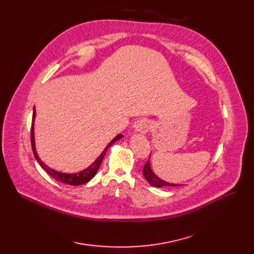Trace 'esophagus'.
Returning <instances> with one entry per match:
<instances>
[{
  "label": "esophagus",
  "instance_id": "34e87169",
  "mask_svg": "<svg viewBox=\"0 0 254 254\" xmlns=\"http://www.w3.org/2000/svg\"><path fill=\"white\" fill-rule=\"evenodd\" d=\"M134 132L147 133L151 128V122L148 119H139L132 126Z\"/></svg>",
  "mask_w": 254,
  "mask_h": 254
}]
</instances>
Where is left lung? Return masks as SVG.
<instances>
[{
    "label": "left lung",
    "mask_w": 254,
    "mask_h": 254,
    "mask_svg": "<svg viewBox=\"0 0 254 254\" xmlns=\"http://www.w3.org/2000/svg\"><path fill=\"white\" fill-rule=\"evenodd\" d=\"M151 155H150V158H149V161L148 163L143 166V169H142V174L144 176V178H146V180L148 181V183L154 187H157V188H163V187H177V186H181L179 184H173V183H169V182H166V181L160 179L152 170L151 168Z\"/></svg>",
    "instance_id": "left-lung-1"
}]
</instances>
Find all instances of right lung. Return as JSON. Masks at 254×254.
Wrapping results in <instances>:
<instances>
[{
    "mask_svg": "<svg viewBox=\"0 0 254 254\" xmlns=\"http://www.w3.org/2000/svg\"><path fill=\"white\" fill-rule=\"evenodd\" d=\"M35 118H36V110L34 107L33 110V118H32V129H31V143H32V149H33V153L34 156L37 160V162L40 164V166L45 170V172L50 175L53 179H55L58 182L67 184V185H71V186H78V185H82L85 184L96 175L100 164L107 152V150L110 149L113 144L118 141L119 139H121L124 135L122 133H119L115 138H113L110 143L104 148V150L102 151V153L96 158V160L90 165L88 166L86 169L79 171L77 173H62V172H58L50 167H48L38 156L37 154V150H36V144H35V135H34V123H35Z\"/></svg>",
    "mask_w": 254,
    "mask_h": 254,
    "instance_id": "right-lung-1",
    "label": "right lung"
}]
</instances>
